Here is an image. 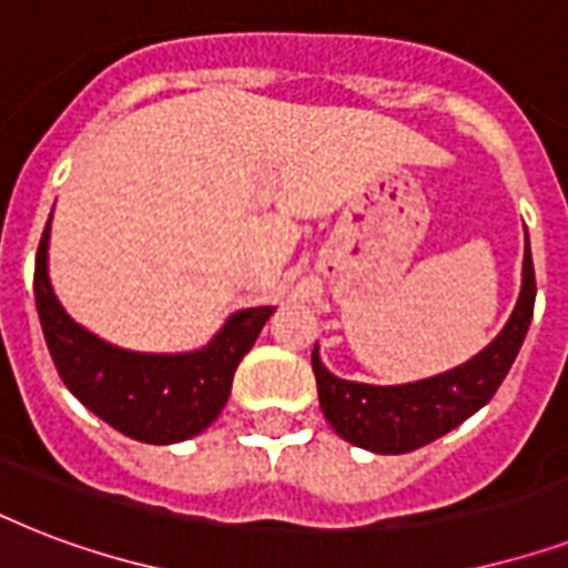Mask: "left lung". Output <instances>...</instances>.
<instances>
[{
	"instance_id": "left-lung-1",
	"label": "left lung",
	"mask_w": 568,
	"mask_h": 568,
	"mask_svg": "<svg viewBox=\"0 0 568 568\" xmlns=\"http://www.w3.org/2000/svg\"><path fill=\"white\" fill-rule=\"evenodd\" d=\"M534 301H537V280H534V258L525 232L519 301L501 333L480 354L436 377L400 383V386H372L327 372L315 345L312 372L318 383L321 413L342 439L374 454H409L422 445H430L433 439L454 430L468 415H475L480 406L493 400L528 336Z\"/></svg>"
}]
</instances>
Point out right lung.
I'll use <instances>...</instances> for the list:
<instances>
[{
	"mask_svg": "<svg viewBox=\"0 0 568 568\" xmlns=\"http://www.w3.org/2000/svg\"><path fill=\"white\" fill-rule=\"evenodd\" d=\"M49 223L34 258V303L64 386L129 439L173 445L203 433L230 400L235 368L274 315V306L232 312L200 351L138 354L111 345L75 324L52 292Z\"/></svg>",
	"mask_w": 568,
	"mask_h": 568,
	"instance_id": "add662e5",
	"label": "right lung"
}]
</instances>
